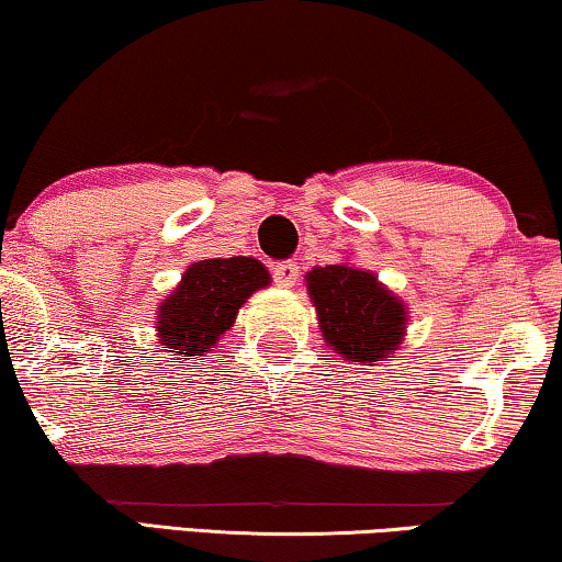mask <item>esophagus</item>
Masks as SVG:
<instances>
[{"mask_svg":"<svg viewBox=\"0 0 562 562\" xmlns=\"http://www.w3.org/2000/svg\"><path fill=\"white\" fill-rule=\"evenodd\" d=\"M299 279V266L291 263V260H283V263L273 266V281L283 289H291Z\"/></svg>","mask_w":562,"mask_h":562,"instance_id":"1","label":"esophagus"}]
</instances>
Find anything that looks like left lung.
Returning a JSON list of instances; mask_svg holds the SVG:
<instances>
[{"mask_svg":"<svg viewBox=\"0 0 562 562\" xmlns=\"http://www.w3.org/2000/svg\"><path fill=\"white\" fill-rule=\"evenodd\" d=\"M304 281L319 333L335 353L363 367L395 359L411 317L395 291L351 263L315 266Z\"/></svg>","mask_w":562,"mask_h":562,"instance_id":"obj_1","label":"left lung"}]
</instances>
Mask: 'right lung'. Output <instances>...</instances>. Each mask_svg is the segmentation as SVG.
Returning a JSON list of instances; mask_svg holds the SVG:
<instances>
[{"label": "right lung", "mask_w": 562, "mask_h": 562, "mask_svg": "<svg viewBox=\"0 0 562 562\" xmlns=\"http://www.w3.org/2000/svg\"><path fill=\"white\" fill-rule=\"evenodd\" d=\"M266 286H271V273L255 258L199 260L159 302L157 340L175 359L214 351L218 338L235 325L239 307Z\"/></svg>", "instance_id": "obj_1"}]
</instances>
